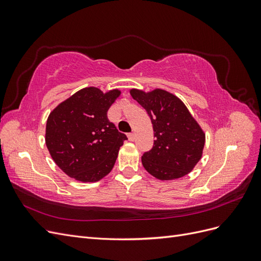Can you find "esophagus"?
Masks as SVG:
<instances>
[{"mask_svg":"<svg viewBox=\"0 0 261 261\" xmlns=\"http://www.w3.org/2000/svg\"><path fill=\"white\" fill-rule=\"evenodd\" d=\"M127 137H128V139H129L130 141H133L134 139H135V134H134V133H129V134H127Z\"/></svg>","mask_w":261,"mask_h":261,"instance_id":"esophagus-1","label":"esophagus"}]
</instances>
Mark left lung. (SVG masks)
Wrapping results in <instances>:
<instances>
[{"label":"left lung","mask_w":261,"mask_h":261,"mask_svg":"<svg viewBox=\"0 0 261 261\" xmlns=\"http://www.w3.org/2000/svg\"><path fill=\"white\" fill-rule=\"evenodd\" d=\"M130 96L151 120L154 143L141 156L145 170L161 180L177 179L192 172L202 156L206 134L175 94L161 88L130 89Z\"/></svg>","instance_id":"obj_1"}]
</instances>
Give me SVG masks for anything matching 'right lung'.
Masks as SVG:
<instances>
[{"mask_svg": "<svg viewBox=\"0 0 261 261\" xmlns=\"http://www.w3.org/2000/svg\"><path fill=\"white\" fill-rule=\"evenodd\" d=\"M121 90L86 87L52 110L45 126V145L58 167L84 183L98 181L113 169L127 139L108 120V110Z\"/></svg>", "mask_w": 261, "mask_h": 261, "instance_id": "obj_1", "label": "right lung"}]
</instances>
